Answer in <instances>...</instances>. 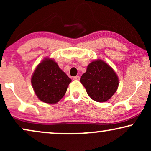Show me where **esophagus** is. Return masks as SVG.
Masks as SVG:
<instances>
[{
	"label": "esophagus",
	"instance_id": "34e87169",
	"mask_svg": "<svg viewBox=\"0 0 151 151\" xmlns=\"http://www.w3.org/2000/svg\"><path fill=\"white\" fill-rule=\"evenodd\" d=\"M73 80H80V76H75V77H73Z\"/></svg>",
	"mask_w": 151,
	"mask_h": 151
}]
</instances>
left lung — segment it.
I'll return each instance as SVG.
<instances>
[{"label": "left lung", "instance_id": "left-lung-1", "mask_svg": "<svg viewBox=\"0 0 151 151\" xmlns=\"http://www.w3.org/2000/svg\"><path fill=\"white\" fill-rule=\"evenodd\" d=\"M80 81L90 98L98 102L109 100L116 92L119 85L117 74L102 60L91 63Z\"/></svg>", "mask_w": 151, "mask_h": 151}]
</instances>
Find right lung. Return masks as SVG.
<instances>
[{"mask_svg":"<svg viewBox=\"0 0 151 151\" xmlns=\"http://www.w3.org/2000/svg\"><path fill=\"white\" fill-rule=\"evenodd\" d=\"M71 82L52 59L45 58L37 66L32 77L35 93L43 102L55 104L67 91Z\"/></svg>","mask_w":151,"mask_h":151,"instance_id":"right-lung-1","label":"right lung"}]
</instances>
